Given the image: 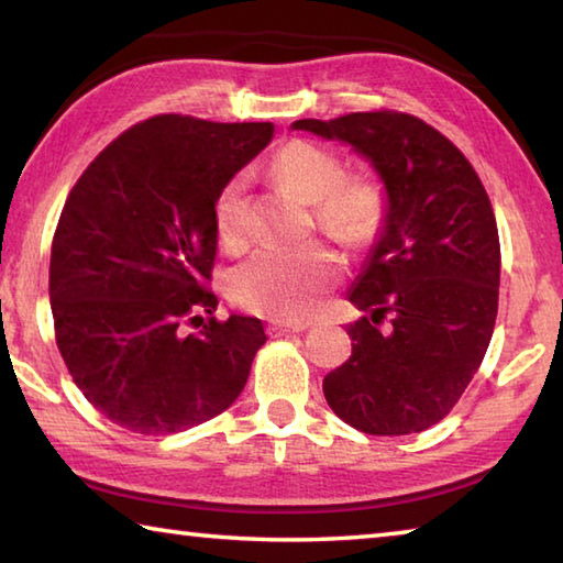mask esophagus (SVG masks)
<instances>
[{
    "mask_svg": "<svg viewBox=\"0 0 563 563\" xmlns=\"http://www.w3.org/2000/svg\"><path fill=\"white\" fill-rule=\"evenodd\" d=\"M312 322H308V320H273L271 324H268V332L273 334V336H280V334H288V332H302V330H308Z\"/></svg>",
    "mask_w": 563,
    "mask_h": 563,
    "instance_id": "esophagus-1",
    "label": "esophagus"
}]
</instances>
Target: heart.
I'll return each mask as SVG.
<instances>
[{"mask_svg": "<svg viewBox=\"0 0 563 563\" xmlns=\"http://www.w3.org/2000/svg\"><path fill=\"white\" fill-rule=\"evenodd\" d=\"M278 177L314 203L320 227L350 246H364L379 233L386 199L372 177H344L332 152L305 140H292L275 155ZM213 229L223 249L239 251L249 236V177L236 175L223 184L213 201ZM342 273L340 255L322 243L298 249L258 251L231 273L229 292L241 308L302 320L310 317L324 292Z\"/></svg>", "mask_w": 563, "mask_h": 563, "instance_id": "heart-1", "label": "heart"}]
</instances>
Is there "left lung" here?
Returning <instances> with one entry per match:
<instances>
[{
	"label": "left lung",
	"mask_w": 563,
	"mask_h": 563,
	"mask_svg": "<svg viewBox=\"0 0 563 563\" xmlns=\"http://www.w3.org/2000/svg\"><path fill=\"white\" fill-rule=\"evenodd\" d=\"M350 145L384 184L386 213L346 300L352 356L324 376L332 411L356 431L406 435L448 416L493 340L499 236L483 181L451 140L406 112L295 120ZM389 317L386 328L378 322Z\"/></svg>",
	"instance_id": "1"
}]
</instances>
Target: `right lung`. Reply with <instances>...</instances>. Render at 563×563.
I'll use <instances>...</instances> for the list:
<instances>
[{"mask_svg":"<svg viewBox=\"0 0 563 563\" xmlns=\"http://www.w3.org/2000/svg\"><path fill=\"white\" fill-rule=\"evenodd\" d=\"M271 122L157 115L110 142L70 189L51 246L56 344L100 413L128 431H187L236 401L258 317L217 310L213 201L271 145ZM199 321L187 335L180 324Z\"/></svg>","mask_w":563,"mask_h":563,"instance_id":"right-lung-1","label":"right lung"}]
</instances>
